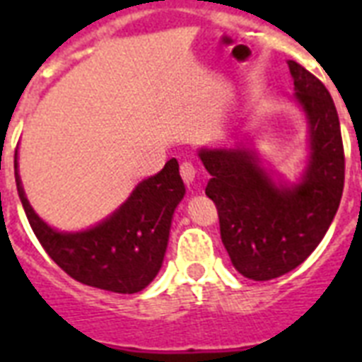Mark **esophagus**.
Returning a JSON list of instances; mask_svg holds the SVG:
<instances>
[{"label":"esophagus","instance_id":"34e87169","mask_svg":"<svg viewBox=\"0 0 362 362\" xmlns=\"http://www.w3.org/2000/svg\"><path fill=\"white\" fill-rule=\"evenodd\" d=\"M195 175H197V170H195V167H193L189 161H184V163L180 165V176L182 180H184V184L192 186L193 180H195Z\"/></svg>","mask_w":362,"mask_h":362}]
</instances>
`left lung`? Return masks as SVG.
Listing matches in <instances>:
<instances>
[{
    "label": "left lung",
    "instance_id": "obj_1",
    "mask_svg": "<svg viewBox=\"0 0 362 362\" xmlns=\"http://www.w3.org/2000/svg\"><path fill=\"white\" fill-rule=\"evenodd\" d=\"M295 101L308 122V163L297 184L274 180L257 152L201 148L209 170L204 193L216 203L221 242L233 267L264 281L297 269L314 252L337 216L344 192V144L338 112L323 82L287 62Z\"/></svg>",
    "mask_w": 362,
    "mask_h": 362
}]
</instances>
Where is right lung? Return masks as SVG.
Wrapping results in <instances>:
<instances>
[{"instance_id":"1","label":"right lung","mask_w":362,"mask_h":362,"mask_svg":"<svg viewBox=\"0 0 362 362\" xmlns=\"http://www.w3.org/2000/svg\"><path fill=\"white\" fill-rule=\"evenodd\" d=\"M16 189L37 240L59 269L81 284L112 293H139L158 276L169 244L170 221L186 187L178 161L142 180L109 218L86 231H56L25 197L14 152Z\"/></svg>"}]
</instances>
